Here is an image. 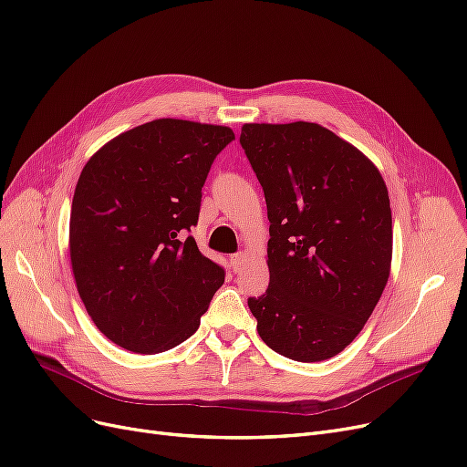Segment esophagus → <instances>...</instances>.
Here are the masks:
<instances>
[{"label": "esophagus", "instance_id": "34e87169", "mask_svg": "<svg viewBox=\"0 0 467 467\" xmlns=\"http://www.w3.org/2000/svg\"><path fill=\"white\" fill-rule=\"evenodd\" d=\"M244 264H246V254H234V255H231V267H233L234 273L243 271Z\"/></svg>", "mask_w": 467, "mask_h": 467}]
</instances>
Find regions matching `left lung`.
Segmentation results:
<instances>
[{"label": "left lung", "instance_id": "obj_1", "mask_svg": "<svg viewBox=\"0 0 467 467\" xmlns=\"http://www.w3.org/2000/svg\"><path fill=\"white\" fill-rule=\"evenodd\" d=\"M269 219L265 295L248 298L271 350L323 361L364 329L390 275L392 215L379 169L317 123L240 132Z\"/></svg>", "mask_w": 467, "mask_h": 467}]
</instances>
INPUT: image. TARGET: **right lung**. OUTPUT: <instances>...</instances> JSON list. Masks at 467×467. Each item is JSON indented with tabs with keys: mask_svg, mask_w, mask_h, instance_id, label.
<instances>
[{
	"mask_svg": "<svg viewBox=\"0 0 467 467\" xmlns=\"http://www.w3.org/2000/svg\"><path fill=\"white\" fill-rule=\"evenodd\" d=\"M229 127L155 119L115 136L84 165L68 250L98 329L136 354L175 348L200 327L224 269L188 236Z\"/></svg>",
	"mask_w": 467,
	"mask_h": 467,
	"instance_id": "obj_1",
	"label": "right lung"
}]
</instances>
